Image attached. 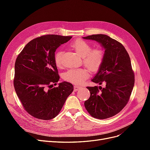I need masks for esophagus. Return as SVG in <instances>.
Here are the masks:
<instances>
[{
  "label": "esophagus",
  "mask_w": 150,
  "mask_h": 150,
  "mask_svg": "<svg viewBox=\"0 0 150 150\" xmlns=\"http://www.w3.org/2000/svg\"><path fill=\"white\" fill-rule=\"evenodd\" d=\"M80 88H81V87H79V86H74V91H76L79 90Z\"/></svg>",
  "instance_id": "esophagus-1"
}]
</instances>
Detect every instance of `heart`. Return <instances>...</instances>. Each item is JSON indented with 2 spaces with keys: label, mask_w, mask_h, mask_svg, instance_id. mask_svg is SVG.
<instances>
[{
  "label": "heart",
  "mask_w": 150,
  "mask_h": 150,
  "mask_svg": "<svg viewBox=\"0 0 150 150\" xmlns=\"http://www.w3.org/2000/svg\"><path fill=\"white\" fill-rule=\"evenodd\" d=\"M71 47L76 52L83 57L84 64L91 71H96L101 67L104 60V53L100 48L92 49L91 46L85 40L77 39L71 44ZM63 52L58 51L54 55V61L57 66L62 65V57ZM88 78V71L86 69H71L65 72L64 79L71 83L76 85L83 84Z\"/></svg>",
  "instance_id": "heart-1"
}]
</instances>
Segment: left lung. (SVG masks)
I'll use <instances>...</instances> for the list:
<instances>
[{
	"mask_svg": "<svg viewBox=\"0 0 150 150\" xmlns=\"http://www.w3.org/2000/svg\"><path fill=\"white\" fill-rule=\"evenodd\" d=\"M95 40L104 49V57L91 81L106 86L87 87L89 98L84 102L86 110L95 118L103 120L120 112L128 103L134 84V74L130 57L125 47L104 34L83 38Z\"/></svg>",
	"mask_w": 150,
	"mask_h": 150,
	"instance_id": "left-lung-1",
	"label": "left lung"
}]
</instances>
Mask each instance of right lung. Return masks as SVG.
Segmentation results:
<instances>
[{"mask_svg":"<svg viewBox=\"0 0 150 150\" xmlns=\"http://www.w3.org/2000/svg\"><path fill=\"white\" fill-rule=\"evenodd\" d=\"M71 36L46 35L26 44L15 63L13 85L25 110L35 118L49 120L55 117L73 91L72 84L59 80L54 61L56 49Z\"/></svg>","mask_w":150,"mask_h":150,"instance_id":"obj_1","label":"right lung"}]
</instances>
